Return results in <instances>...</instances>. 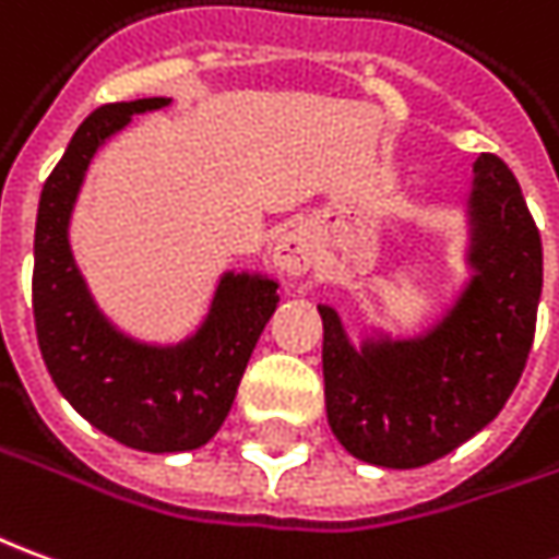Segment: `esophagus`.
Wrapping results in <instances>:
<instances>
[{
    "label": "esophagus",
    "instance_id": "1",
    "mask_svg": "<svg viewBox=\"0 0 559 559\" xmlns=\"http://www.w3.org/2000/svg\"><path fill=\"white\" fill-rule=\"evenodd\" d=\"M314 239H311V233H308L306 226H293L287 229L278 241H275V248H272V260H275V266L281 272H287V275H302L308 269L314 266Z\"/></svg>",
    "mask_w": 559,
    "mask_h": 559
}]
</instances>
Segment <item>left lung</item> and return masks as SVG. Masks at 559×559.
Returning a JSON list of instances; mask_svg holds the SVG:
<instances>
[{"mask_svg":"<svg viewBox=\"0 0 559 559\" xmlns=\"http://www.w3.org/2000/svg\"><path fill=\"white\" fill-rule=\"evenodd\" d=\"M466 278L417 333L323 318L326 420L347 454L381 469H417L481 432L524 372L538 296L542 239L521 185L493 154L472 166L460 202Z\"/></svg>","mask_w":559,"mask_h":559,"instance_id":"left-lung-1","label":"left lung"}]
</instances>
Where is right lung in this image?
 <instances>
[{
	"instance_id": "obj_1",
	"label": "right lung",
	"mask_w": 559,
	"mask_h": 559,
	"mask_svg": "<svg viewBox=\"0 0 559 559\" xmlns=\"http://www.w3.org/2000/svg\"><path fill=\"white\" fill-rule=\"evenodd\" d=\"M169 103L103 105L78 127L38 199L33 248L35 335L53 384L93 427L147 454L193 451L221 429L281 287L266 272L226 269L197 330L178 342L135 338L96 306L69 241L81 187L132 117Z\"/></svg>"
}]
</instances>
